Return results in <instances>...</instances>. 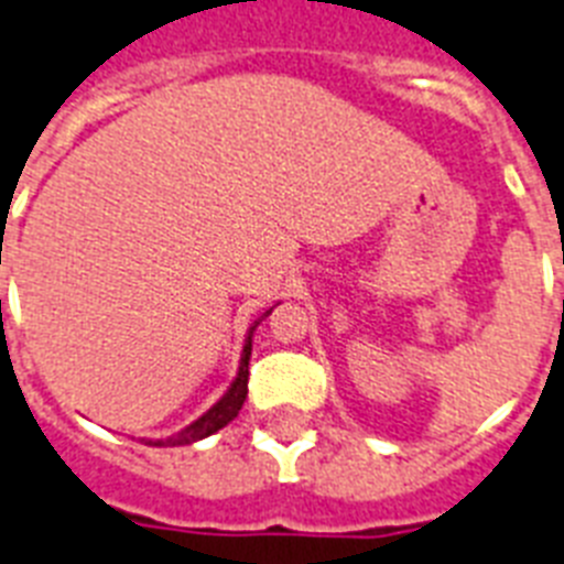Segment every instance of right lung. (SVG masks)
I'll list each match as a JSON object with an SVG mask.
<instances>
[{
	"label": "right lung",
	"mask_w": 564,
	"mask_h": 564,
	"mask_svg": "<svg viewBox=\"0 0 564 564\" xmlns=\"http://www.w3.org/2000/svg\"><path fill=\"white\" fill-rule=\"evenodd\" d=\"M272 310H267V313L260 315L258 322L249 327V333H246V345H242V354H240V368H237V377H235V382L228 386V391L223 393V397H219V400L214 402V405H210L203 416H196L194 423L185 425L182 432L171 434V437H164V441H148V446H191V443L205 441V437H210V434H217L219 429H226V425L231 423L237 414H240L242 402H246V393H249L251 338H254V329H258V324L263 322V318H267Z\"/></svg>",
	"instance_id": "1"
}]
</instances>
